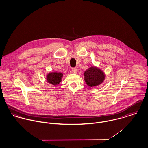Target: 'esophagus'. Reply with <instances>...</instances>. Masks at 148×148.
<instances>
[{"label":"esophagus","instance_id":"34e87169","mask_svg":"<svg viewBox=\"0 0 148 148\" xmlns=\"http://www.w3.org/2000/svg\"><path fill=\"white\" fill-rule=\"evenodd\" d=\"M72 72H73V73H74V74H77V72H78V70H77V69L76 68V67H73V68H72Z\"/></svg>","mask_w":148,"mask_h":148}]
</instances>
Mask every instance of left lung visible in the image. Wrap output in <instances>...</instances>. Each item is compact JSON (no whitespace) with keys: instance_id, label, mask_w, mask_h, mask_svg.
<instances>
[{"instance_id":"8db88e82","label":"left lung","mask_w":148,"mask_h":148,"mask_svg":"<svg viewBox=\"0 0 148 148\" xmlns=\"http://www.w3.org/2000/svg\"><path fill=\"white\" fill-rule=\"evenodd\" d=\"M84 81L88 86L94 87L101 83L105 75L103 71L95 67H91L84 73Z\"/></svg>"}]
</instances>
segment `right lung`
I'll list each match as a JSON object with an SVG mask.
<instances>
[{
    "label": "right lung",
    "mask_w": 148,
    "mask_h": 148,
    "mask_svg": "<svg viewBox=\"0 0 148 148\" xmlns=\"http://www.w3.org/2000/svg\"><path fill=\"white\" fill-rule=\"evenodd\" d=\"M62 75L61 73H50L47 75V81L53 85L58 84L61 81Z\"/></svg>",
    "instance_id": "1"
}]
</instances>
